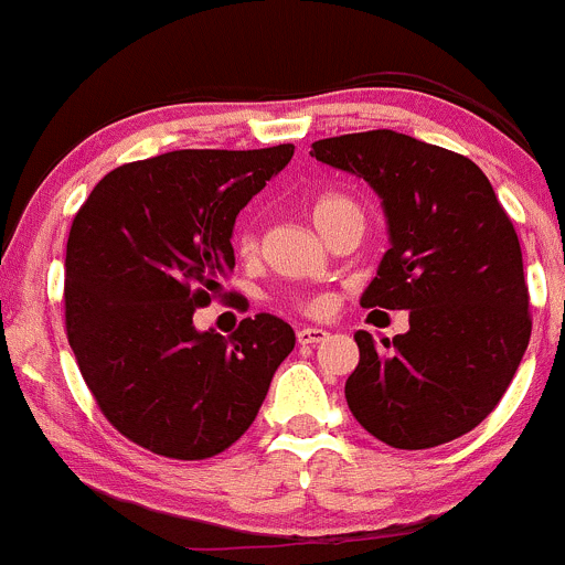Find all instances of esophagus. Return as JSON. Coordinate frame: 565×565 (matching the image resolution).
I'll return each instance as SVG.
<instances>
[{"label": "esophagus", "instance_id": "34e87169", "mask_svg": "<svg viewBox=\"0 0 565 565\" xmlns=\"http://www.w3.org/2000/svg\"><path fill=\"white\" fill-rule=\"evenodd\" d=\"M327 338H329L327 329H318V327L296 329V340H299V345H318V343H323Z\"/></svg>", "mask_w": 565, "mask_h": 565}]
</instances>
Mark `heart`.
Masks as SVG:
<instances>
[{"label":"heart","instance_id":"1","mask_svg":"<svg viewBox=\"0 0 565 565\" xmlns=\"http://www.w3.org/2000/svg\"><path fill=\"white\" fill-rule=\"evenodd\" d=\"M356 214H360V209H356L354 200L345 198V194H334V192L318 194V198L310 203V216L323 236H327L329 227L338 225L340 220H345V216H356ZM233 244H236V253L242 255L244 260H255L260 253V233L255 231V225H242L236 231V242ZM294 305L299 307L301 312H307V316H323V312L329 310L327 296H296Z\"/></svg>","mask_w":565,"mask_h":565}]
</instances>
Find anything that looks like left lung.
<instances>
[{"label":"left lung","mask_w":565,"mask_h":565,"mask_svg":"<svg viewBox=\"0 0 565 565\" xmlns=\"http://www.w3.org/2000/svg\"><path fill=\"white\" fill-rule=\"evenodd\" d=\"M310 156L365 178L382 198L393 247L362 307L409 310V332L373 343L345 401L390 448L426 450L491 415L530 343V294L511 216L475 161L406 134H343Z\"/></svg>","instance_id":"1"}]
</instances>
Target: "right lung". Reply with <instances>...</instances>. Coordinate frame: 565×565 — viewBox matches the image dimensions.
I'll use <instances>...</instances> for the list:
<instances>
[{"label": "right lung", "instance_id": "1", "mask_svg": "<svg viewBox=\"0 0 565 565\" xmlns=\"http://www.w3.org/2000/svg\"><path fill=\"white\" fill-rule=\"evenodd\" d=\"M294 145L172 150L98 181L74 216L65 253V329L100 415L156 456L200 461L253 426L294 329L258 312L233 334L198 332L192 316L236 266L233 225L282 170Z\"/></svg>", "mask_w": 565, "mask_h": 565}]
</instances>
